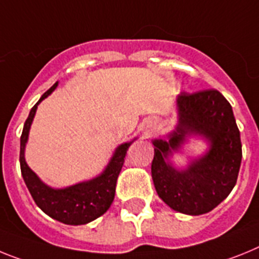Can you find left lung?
I'll return each mask as SVG.
<instances>
[{
  "label": "left lung",
  "mask_w": 259,
  "mask_h": 259,
  "mask_svg": "<svg viewBox=\"0 0 259 259\" xmlns=\"http://www.w3.org/2000/svg\"><path fill=\"white\" fill-rule=\"evenodd\" d=\"M179 125L167 141H154L151 173L157 195L173 210L201 215L213 210L232 192L241 165V139L231 104L218 90L177 98ZM199 134L210 142V151L188 170H175L166 161L186 136Z\"/></svg>",
  "instance_id": "8db88e82"
}]
</instances>
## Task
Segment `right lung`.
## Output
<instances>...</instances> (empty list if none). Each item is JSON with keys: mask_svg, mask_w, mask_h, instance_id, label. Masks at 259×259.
<instances>
[{"mask_svg": "<svg viewBox=\"0 0 259 259\" xmlns=\"http://www.w3.org/2000/svg\"><path fill=\"white\" fill-rule=\"evenodd\" d=\"M56 87H57V83H55L48 91L42 94L39 102L32 107L24 122L21 136V154H19L21 170L24 183L30 190L33 201L47 215L64 224L80 226V224H87L95 220L96 218L102 217L103 213L111 207L114 199V193H116L117 177L120 175L125 155L132 142L118 146L104 172L91 181L76 184L66 189H57V190L41 183L39 177L30 169L24 160V147L28 139L31 123L35 117L36 108L41 100L51 95Z\"/></svg>", "mask_w": 259, "mask_h": 259, "instance_id": "1", "label": "right lung"}]
</instances>
